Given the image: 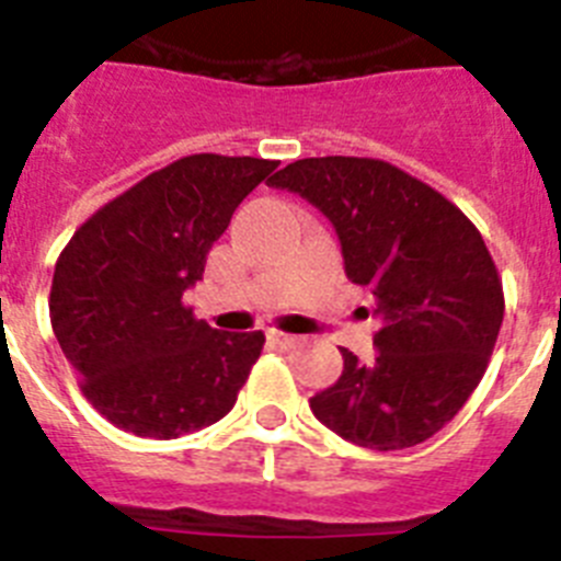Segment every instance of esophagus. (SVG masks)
Wrapping results in <instances>:
<instances>
[{
	"mask_svg": "<svg viewBox=\"0 0 561 561\" xmlns=\"http://www.w3.org/2000/svg\"><path fill=\"white\" fill-rule=\"evenodd\" d=\"M270 340L275 342V345H280V348H291V345H295V342H297V336L286 334V331L272 329V331H270Z\"/></svg>",
	"mask_w": 561,
	"mask_h": 561,
	"instance_id": "34e87169",
	"label": "esophagus"
}]
</instances>
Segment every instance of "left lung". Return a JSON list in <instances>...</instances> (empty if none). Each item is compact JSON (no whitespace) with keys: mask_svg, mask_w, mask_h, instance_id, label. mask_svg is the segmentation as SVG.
<instances>
[{"mask_svg":"<svg viewBox=\"0 0 561 561\" xmlns=\"http://www.w3.org/2000/svg\"><path fill=\"white\" fill-rule=\"evenodd\" d=\"M334 225L345 272L376 300L370 365L342 348V376L309 401L356 447L433 438L483 379L505 297L492 255L463 210L408 171L370 157H309L277 171Z\"/></svg>","mask_w":561,"mask_h":561,"instance_id":"1","label":"left lung"}]
</instances>
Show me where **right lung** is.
<instances>
[{
  "mask_svg": "<svg viewBox=\"0 0 561 561\" xmlns=\"http://www.w3.org/2000/svg\"><path fill=\"white\" fill-rule=\"evenodd\" d=\"M275 168L257 157H182L92 213L61 250L49 323L81 393L114 427L168 440L232 410L266 336L210 329L185 289Z\"/></svg>",
  "mask_w": 561,
  "mask_h": 561,
  "instance_id": "obj_1",
  "label": "right lung"
}]
</instances>
